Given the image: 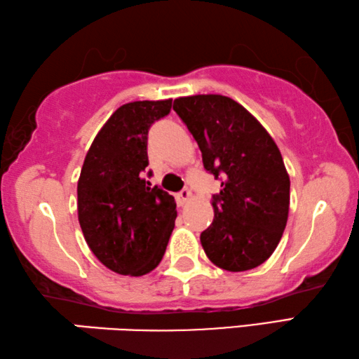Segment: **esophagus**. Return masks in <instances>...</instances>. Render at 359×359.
Wrapping results in <instances>:
<instances>
[{"mask_svg": "<svg viewBox=\"0 0 359 359\" xmlns=\"http://www.w3.org/2000/svg\"><path fill=\"white\" fill-rule=\"evenodd\" d=\"M191 198H192V192H191L189 189H183L181 192L176 194V202H178L180 206L186 205L187 202H189Z\"/></svg>", "mask_w": 359, "mask_h": 359, "instance_id": "1", "label": "esophagus"}]
</instances>
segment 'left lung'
Wrapping results in <instances>:
<instances>
[{
	"instance_id": "8db88e82",
	"label": "left lung",
	"mask_w": 359,
	"mask_h": 359,
	"mask_svg": "<svg viewBox=\"0 0 359 359\" xmlns=\"http://www.w3.org/2000/svg\"><path fill=\"white\" fill-rule=\"evenodd\" d=\"M173 110L196 138L203 167L221 180L215 219L200 235L206 257L231 273L260 266L278 248L290 206L278 144L243 105L221 94L178 97Z\"/></svg>"
}]
</instances>
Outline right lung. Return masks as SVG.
<instances>
[{"label": "right lung", "instance_id": "1", "mask_svg": "<svg viewBox=\"0 0 359 359\" xmlns=\"http://www.w3.org/2000/svg\"><path fill=\"white\" fill-rule=\"evenodd\" d=\"M170 109L172 99L121 105L97 132L81 167V231L97 260L118 274L153 271L175 229V198L144 178L148 130Z\"/></svg>", "mask_w": 359, "mask_h": 359}]
</instances>
